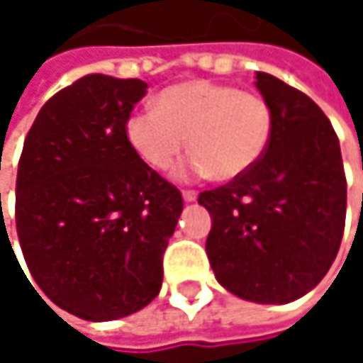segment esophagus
<instances>
[{
  "instance_id": "1",
  "label": "esophagus",
  "mask_w": 363,
  "mask_h": 363,
  "mask_svg": "<svg viewBox=\"0 0 363 363\" xmlns=\"http://www.w3.org/2000/svg\"><path fill=\"white\" fill-rule=\"evenodd\" d=\"M182 199H184V201H195V199H197V191L184 189V191H182Z\"/></svg>"
}]
</instances>
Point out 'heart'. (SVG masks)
<instances>
[{"label":"heart","mask_w":363,"mask_h":363,"mask_svg":"<svg viewBox=\"0 0 363 363\" xmlns=\"http://www.w3.org/2000/svg\"><path fill=\"white\" fill-rule=\"evenodd\" d=\"M273 123V107L262 94L201 79L164 88L155 107L128 115L123 132L132 151L153 170H168L189 140L195 153L179 177L214 174L231 181L260 162Z\"/></svg>","instance_id":"heart-1"}]
</instances>
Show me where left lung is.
I'll list each match as a JSON object with an SVG mask.
<instances>
[{
	"instance_id": "left-lung-1",
	"label": "left lung",
	"mask_w": 363,
	"mask_h": 363,
	"mask_svg": "<svg viewBox=\"0 0 363 363\" xmlns=\"http://www.w3.org/2000/svg\"><path fill=\"white\" fill-rule=\"evenodd\" d=\"M256 88L275 123L260 162L199 193L212 216L206 252L223 288L240 298L284 305L313 290L340 248L347 179L338 136L307 94L269 73Z\"/></svg>"
}]
</instances>
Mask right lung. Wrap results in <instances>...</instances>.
Masks as SVG:
<instances>
[{
	"label": "right lung",
	"mask_w": 363,
	"mask_h": 363,
	"mask_svg": "<svg viewBox=\"0 0 363 363\" xmlns=\"http://www.w3.org/2000/svg\"><path fill=\"white\" fill-rule=\"evenodd\" d=\"M145 94L140 79L73 82L37 113L18 162L27 267L54 305L88 322L125 318L160 294L182 212L181 191L125 140V119Z\"/></svg>",
	"instance_id": "obj_1"
}]
</instances>
